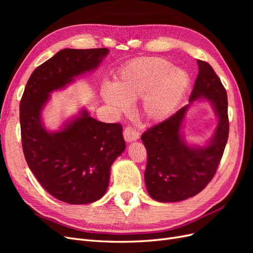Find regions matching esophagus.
<instances>
[{"label": "esophagus", "mask_w": 253, "mask_h": 253, "mask_svg": "<svg viewBox=\"0 0 253 253\" xmlns=\"http://www.w3.org/2000/svg\"><path fill=\"white\" fill-rule=\"evenodd\" d=\"M124 137L126 141L131 142V141H135L139 138V133L136 131V129L132 126H126L124 131Z\"/></svg>", "instance_id": "34e87169"}]
</instances>
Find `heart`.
I'll list each match as a JSON object with an SVG mask.
<instances>
[{"label":"heart","mask_w":253,"mask_h":253,"mask_svg":"<svg viewBox=\"0 0 253 253\" xmlns=\"http://www.w3.org/2000/svg\"><path fill=\"white\" fill-rule=\"evenodd\" d=\"M189 85V74L180 68H173L167 60L140 58L122 68L113 86L103 88L102 97L116 112L126 111L127 101L141 98V116L148 121L159 122L174 113Z\"/></svg>","instance_id":"obj_1"}]
</instances>
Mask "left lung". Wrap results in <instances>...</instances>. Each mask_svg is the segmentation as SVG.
<instances>
[{
  "label": "left lung",
  "instance_id": "8db88e82",
  "mask_svg": "<svg viewBox=\"0 0 253 253\" xmlns=\"http://www.w3.org/2000/svg\"><path fill=\"white\" fill-rule=\"evenodd\" d=\"M197 64L190 104L201 98L211 102L218 117L217 127L206 147H190L180 133L188 104L142 134L148 153L144 181L157 202H180L200 193L215 175L224 154L229 135L226 89L209 63L197 60Z\"/></svg>",
  "mask_w": 253,
  "mask_h": 253
}]
</instances>
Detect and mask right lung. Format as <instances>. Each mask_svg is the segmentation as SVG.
Instances as JSON below:
<instances>
[{"label": "right lung", "mask_w": 253, "mask_h": 253, "mask_svg": "<svg viewBox=\"0 0 253 253\" xmlns=\"http://www.w3.org/2000/svg\"><path fill=\"white\" fill-rule=\"evenodd\" d=\"M108 48H65L30 75L20 102L22 147L26 163L42 187L72 205L94 203L105 194L111 166L126 149L119 124L97 121L83 110L59 132L41 120L49 93L94 70Z\"/></svg>", "instance_id": "right-lung-1"}]
</instances>
